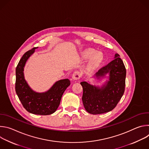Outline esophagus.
<instances>
[{"mask_svg": "<svg viewBox=\"0 0 149 149\" xmlns=\"http://www.w3.org/2000/svg\"><path fill=\"white\" fill-rule=\"evenodd\" d=\"M81 77V73L78 71H75L72 74V79L74 80H77L79 79Z\"/></svg>", "mask_w": 149, "mask_h": 149, "instance_id": "34e87169", "label": "esophagus"}]
</instances>
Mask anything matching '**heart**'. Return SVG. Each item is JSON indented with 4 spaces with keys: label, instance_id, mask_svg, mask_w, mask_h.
I'll use <instances>...</instances> for the list:
<instances>
[{
    "label": "heart",
    "instance_id": "1",
    "mask_svg": "<svg viewBox=\"0 0 149 149\" xmlns=\"http://www.w3.org/2000/svg\"><path fill=\"white\" fill-rule=\"evenodd\" d=\"M94 52V50L92 49H87L84 51L82 53V56L84 59H88L93 54ZM103 59V56L102 54L100 52H97L94 54H93L91 57L88 64L87 69L88 71H92L95 70L97 67L99 66Z\"/></svg>",
    "mask_w": 149,
    "mask_h": 149
}]
</instances>
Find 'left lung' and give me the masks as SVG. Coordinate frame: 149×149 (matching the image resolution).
<instances>
[{
	"instance_id": "8db88e82",
	"label": "left lung",
	"mask_w": 149,
	"mask_h": 149,
	"mask_svg": "<svg viewBox=\"0 0 149 149\" xmlns=\"http://www.w3.org/2000/svg\"><path fill=\"white\" fill-rule=\"evenodd\" d=\"M109 73V79L101 87L83 81L82 100L85 109L91 114H100L113 110L124 94L126 70L118 54L114 59L102 67L95 74L97 79Z\"/></svg>"
}]
</instances>
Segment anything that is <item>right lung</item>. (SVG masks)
<instances>
[{
  "label": "right lung",
  "instance_id": "add662e5",
  "mask_svg": "<svg viewBox=\"0 0 149 149\" xmlns=\"http://www.w3.org/2000/svg\"><path fill=\"white\" fill-rule=\"evenodd\" d=\"M36 48L27 51L20 59L16 68L15 90L24 107L29 113L37 115H50L58 108L61 97L70 85L68 79L56 81L45 93H36L29 86L24 77V67L28 58Z\"/></svg>",
  "mask_w": 149,
  "mask_h": 149
}]
</instances>
